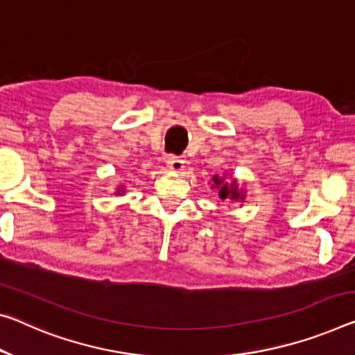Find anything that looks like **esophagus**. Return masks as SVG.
<instances>
[{"label":"esophagus","instance_id":"esophagus-1","mask_svg":"<svg viewBox=\"0 0 355 355\" xmlns=\"http://www.w3.org/2000/svg\"><path fill=\"white\" fill-rule=\"evenodd\" d=\"M167 167L171 168L172 172H182L184 167V161L178 156H168L167 157Z\"/></svg>","mask_w":355,"mask_h":355}]
</instances>
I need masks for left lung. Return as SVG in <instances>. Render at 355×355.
I'll use <instances>...</instances> for the list:
<instances>
[{
  "label": "left lung",
  "mask_w": 355,
  "mask_h": 355,
  "mask_svg": "<svg viewBox=\"0 0 355 355\" xmlns=\"http://www.w3.org/2000/svg\"><path fill=\"white\" fill-rule=\"evenodd\" d=\"M226 178V177H224ZM224 178H221V177H218V175H215L213 177V189H218V196H219V199L221 200H226V199H230V200H239V199H243L245 198V194H243V191L241 189H239V187H237V182H234L232 183H226L224 182Z\"/></svg>",
  "instance_id": "obj_1"
}]
</instances>
